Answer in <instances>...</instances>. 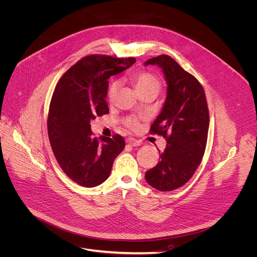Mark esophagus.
I'll use <instances>...</instances> for the list:
<instances>
[{
    "label": "esophagus",
    "mask_w": 257,
    "mask_h": 257,
    "mask_svg": "<svg viewBox=\"0 0 257 257\" xmlns=\"http://www.w3.org/2000/svg\"><path fill=\"white\" fill-rule=\"evenodd\" d=\"M126 143L127 144H129V145H131V146H140L141 145V142L140 141H138L137 139H135V138H132V137H129V138H127L126 139Z\"/></svg>",
    "instance_id": "esophagus-1"
}]
</instances>
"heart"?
Wrapping results in <instances>:
<instances>
[{
	"instance_id": "1",
	"label": "heart",
	"mask_w": 257,
	"mask_h": 257,
	"mask_svg": "<svg viewBox=\"0 0 257 257\" xmlns=\"http://www.w3.org/2000/svg\"><path fill=\"white\" fill-rule=\"evenodd\" d=\"M130 80L135 86L139 94H143L145 92H150V91L158 92L161 88V80L159 79V77L147 70H139L132 73L130 75ZM119 86H120V83L117 80H112L110 82L107 89V99L109 102L114 101L117 95ZM123 124L131 130H136L140 126V120L137 116L131 115L123 119Z\"/></svg>"
}]
</instances>
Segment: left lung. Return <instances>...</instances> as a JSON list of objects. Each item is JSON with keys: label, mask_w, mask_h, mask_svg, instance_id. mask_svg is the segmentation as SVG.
Listing matches in <instances>:
<instances>
[{"label": "left lung", "mask_w": 257, "mask_h": 257, "mask_svg": "<svg viewBox=\"0 0 257 257\" xmlns=\"http://www.w3.org/2000/svg\"><path fill=\"white\" fill-rule=\"evenodd\" d=\"M145 65L162 68L167 98L150 134L166 139L159 162L145 173L146 181L160 191H172L189 181L201 163L209 128V110L199 81L167 55L149 59Z\"/></svg>", "instance_id": "obj_1"}]
</instances>
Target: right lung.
<instances>
[{
	"instance_id": "right-lung-1",
	"label": "right lung",
	"mask_w": 257,
	"mask_h": 257,
	"mask_svg": "<svg viewBox=\"0 0 257 257\" xmlns=\"http://www.w3.org/2000/svg\"><path fill=\"white\" fill-rule=\"evenodd\" d=\"M135 58L89 55L59 80L49 107L47 128L52 150L65 174L84 187L109 177L115 158L125 148L119 134L93 138L90 121L109 113L108 79L128 69Z\"/></svg>"
}]
</instances>
